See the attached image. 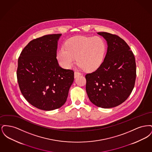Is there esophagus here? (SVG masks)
<instances>
[{"label":"esophagus","instance_id":"34e87169","mask_svg":"<svg viewBox=\"0 0 152 152\" xmlns=\"http://www.w3.org/2000/svg\"><path fill=\"white\" fill-rule=\"evenodd\" d=\"M81 74L80 73L78 72H75V78H76L78 76H80Z\"/></svg>","mask_w":152,"mask_h":152}]
</instances>
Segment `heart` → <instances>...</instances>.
<instances>
[{
  "label": "heart",
  "mask_w": 152,
  "mask_h": 152,
  "mask_svg": "<svg viewBox=\"0 0 152 152\" xmlns=\"http://www.w3.org/2000/svg\"><path fill=\"white\" fill-rule=\"evenodd\" d=\"M65 48H61L57 55L61 66L66 69L71 68L77 58L80 69L92 72L97 69L103 63L106 44L99 36H75L66 41Z\"/></svg>",
  "instance_id": "b5f03b06"
}]
</instances>
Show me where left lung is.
<instances>
[{
	"label": "left lung",
	"mask_w": 152,
	"mask_h": 152,
	"mask_svg": "<svg viewBox=\"0 0 152 152\" xmlns=\"http://www.w3.org/2000/svg\"><path fill=\"white\" fill-rule=\"evenodd\" d=\"M107 41V52L101 66L86 75L89 100L98 107L110 108L125 101L134 87L136 65L127 43L119 36L97 32Z\"/></svg>",
	"instance_id": "obj_1"
}]
</instances>
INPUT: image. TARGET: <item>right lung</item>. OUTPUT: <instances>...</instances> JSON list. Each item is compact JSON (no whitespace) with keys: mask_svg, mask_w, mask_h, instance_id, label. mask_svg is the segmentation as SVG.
<instances>
[{"mask_svg":"<svg viewBox=\"0 0 152 152\" xmlns=\"http://www.w3.org/2000/svg\"><path fill=\"white\" fill-rule=\"evenodd\" d=\"M61 34L34 39L18 58L17 79L20 91L32 105L44 110L62 107L74 80V72L60 67L56 58Z\"/></svg>","mask_w":152,"mask_h":152,"instance_id":"obj_1","label":"right lung"}]
</instances>
